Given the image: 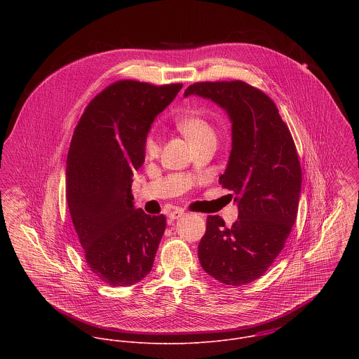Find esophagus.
<instances>
[{
  "label": "esophagus",
  "mask_w": 359,
  "mask_h": 359,
  "mask_svg": "<svg viewBox=\"0 0 359 359\" xmlns=\"http://www.w3.org/2000/svg\"><path fill=\"white\" fill-rule=\"evenodd\" d=\"M184 211L182 210H172V211H170L168 212V218L170 219H178V218H181V217H184Z\"/></svg>",
  "instance_id": "1"
}]
</instances>
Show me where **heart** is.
Masks as SVG:
<instances>
[{"label":"heart","instance_id":"heart-1","mask_svg":"<svg viewBox=\"0 0 359 359\" xmlns=\"http://www.w3.org/2000/svg\"><path fill=\"white\" fill-rule=\"evenodd\" d=\"M180 131L187 137V140L194 145H198L205 140H214V131L210 124L201 116H187L178 121ZM144 151L147 157H156L160 152V142L156 134L151 133L145 138Z\"/></svg>","mask_w":359,"mask_h":359}]
</instances>
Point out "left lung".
Here are the masks:
<instances>
[{
	"label": "left lung",
	"mask_w": 359,
	"mask_h": 359,
	"mask_svg": "<svg viewBox=\"0 0 359 359\" xmlns=\"http://www.w3.org/2000/svg\"><path fill=\"white\" fill-rule=\"evenodd\" d=\"M184 97L218 104L232 127V148L219 184L236 195L239 214L229 228L219 215L207 217L199 261L225 285L250 283L282 252L296 221L302 167L292 134L271 98L243 81L196 83Z\"/></svg>",
	"instance_id": "8db88e82"
}]
</instances>
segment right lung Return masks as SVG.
<instances>
[{
  "label": "right lung",
  "mask_w": 359,
  "mask_h": 359,
  "mask_svg": "<svg viewBox=\"0 0 359 359\" xmlns=\"http://www.w3.org/2000/svg\"><path fill=\"white\" fill-rule=\"evenodd\" d=\"M182 84L117 81L86 107L66 160V199L91 271L104 283L130 286L154 266L165 217L134 205V171L156 117Z\"/></svg>",
  "instance_id": "obj_1"
}]
</instances>
